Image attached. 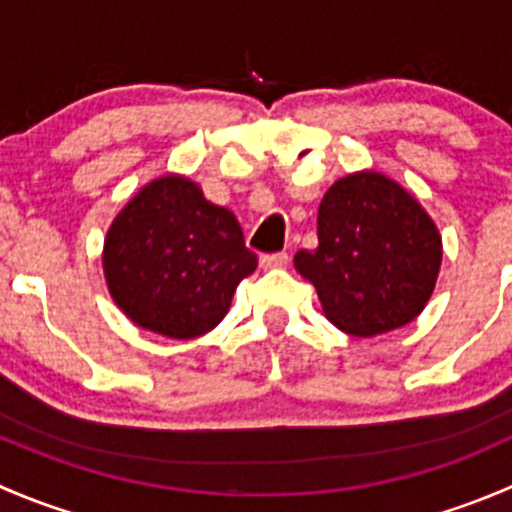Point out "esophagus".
Wrapping results in <instances>:
<instances>
[{"label":"esophagus","mask_w":512,"mask_h":512,"mask_svg":"<svg viewBox=\"0 0 512 512\" xmlns=\"http://www.w3.org/2000/svg\"><path fill=\"white\" fill-rule=\"evenodd\" d=\"M287 262H289L287 252H275V255H262V257H260V265L265 267V270H275V267H285Z\"/></svg>","instance_id":"obj_1"}]
</instances>
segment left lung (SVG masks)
<instances>
[{"instance_id": "left-lung-1", "label": "left lung", "mask_w": 512, "mask_h": 512, "mask_svg": "<svg viewBox=\"0 0 512 512\" xmlns=\"http://www.w3.org/2000/svg\"><path fill=\"white\" fill-rule=\"evenodd\" d=\"M317 247L294 267L317 289L329 322L352 337L406 327L441 270V232L414 195L376 170L339 178L317 213Z\"/></svg>"}]
</instances>
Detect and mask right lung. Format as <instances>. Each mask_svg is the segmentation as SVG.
<instances>
[{"instance_id":"add662e5","label":"right lung","mask_w":512,"mask_h":512,"mask_svg":"<svg viewBox=\"0 0 512 512\" xmlns=\"http://www.w3.org/2000/svg\"><path fill=\"white\" fill-rule=\"evenodd\" d=\"M255 270L235 215L178 173L143 185L103 240L113 302L136 327L168 339L218 327L237 285Z\"/></svg>"}]
</instances>
